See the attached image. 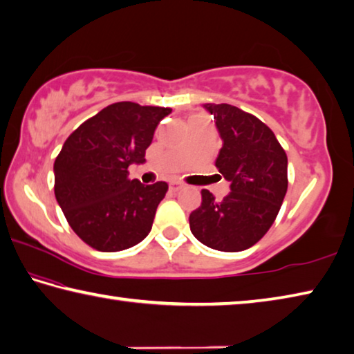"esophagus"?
<instances>
[{
  "label": "esophagus",
  "mask_w": 354,
  "mask_h": 354,
  "mask_svg": "<svg viewBox=\"0 0 354 354\" xmlns=\"http://www.w3.org/2000/svg\"><path fill=\"white\" fill-rule=\"evenodd\" d=\"M169 188H171L172 191H178L180 188H183V183L178 182V180H172V182L169 183Z\"/></svg>",
  "instance_id": "1"
}]
</instances>
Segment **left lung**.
<instances>
[{
    "label": "left lung",
    "instance_id": "left-lung-1",
    "mask_svg": "<svg viewBox=\"0 0 354 354\" xmlns=\"http://www.w3.org/2000/svg\"><path fill=\"white\" fill-rule=\"evenodd\" d=\"M222 140L216 166L230 182L218 202L202 189L189 214L191 233L209 249L241 252L257 244L280 212L288 191V157L274 132L257 116L230 104H203Z\"/></svg>",
    "mask_w": 354,
    "mask_h": 354
}]
</instances>
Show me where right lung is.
Segmentation results:
<instances>
[{
	"mask_svg": "<svg viewBox=\"0 0 354 354\" xmlns=\"http://www.w3.org/2000/svg\"><path fill=\"white\" fill-rule=\"evenodd\" d=\"M171 109L116 102L80 124L54 161V193L73 232L99 252H120L152 228L166 182L130 180Z\"/></svg>",
	"mask_w": 354,
	"mask_h": 354,
	"instance_id": "right-lung-1",
	"label": "right lung"
}]
</instances>
